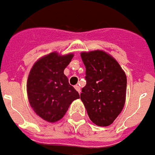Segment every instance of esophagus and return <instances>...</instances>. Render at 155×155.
I'll return each instance as SVG.
<instances>
[{"label":"esophagus","instance_id":"obj_1","mask_svg":"<svg viewBox=\"0 0 155 155\" xmlns=\"http://www.w3.org/2000/svg\"><path fill=\"white\" fill-rule=\"evenodd\" d=\"M74 87H75V89L80 93V92H81V88H80V87L78 86V85H76V86H74Z\"/></svg>","mask_w":155,"mask_h":155}]
</instances>
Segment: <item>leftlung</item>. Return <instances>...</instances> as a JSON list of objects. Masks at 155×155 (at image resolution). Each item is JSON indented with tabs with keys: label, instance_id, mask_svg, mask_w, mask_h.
Masks as SVG:
<instances>
[{
	"label": "left lung",
	"instance_id": "1",
	"mask_svg": "<svg viewBox=\"0 0 155 155\" xmlns=\"http://www.w3.org/2000/svg\"><path fill=\"white\" fill-rule=\"evenodd\" d=\"M86 86L80 94L93 124L109 126L124 108L127 78L118 62L103 51L82 52Z\"/></svg>",
	"mask_w": 155,
	"mask_h": 155
}]
</instances>
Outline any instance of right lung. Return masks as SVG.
Returning a JSON list of instances; mask_svg holds the SVG:
<instances>
[{"label":"right lung","mask_w":155,"mask_h":155,"mask_svg":"<svg viewBox=\"0 0 155 155\" xmlns=\"http://www.w3.org/2000/svg\"><path fill=\"white\" fill-rule=\"evenodd\" d=\"M73 55L51 52L38 60L27 80V95L33 110L48 122L58 121L72 102L80 96L64 74Z\"/></svg>","instance_id":"add662e5"}]
</instances>
